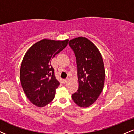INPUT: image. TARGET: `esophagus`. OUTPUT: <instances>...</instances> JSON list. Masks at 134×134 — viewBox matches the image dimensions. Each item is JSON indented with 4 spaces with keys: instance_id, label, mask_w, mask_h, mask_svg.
Listing matches in <instances>:
<instances>
[{
    "instance_id": "obj_1",
    "label": "esophagus",
    "mask_w": 134,
    "mask_h": 134,
    "mask_svg": "<svg viewBox=\"0 0 134 134\" xmlns=\"http://www.w3.org/2000/svg\"><path fill=\"white\" fill-rule=\"evenodd\" d=\"M69 81V79H64V80H63V82H64V83H67V82Z\"/></svg>"
}]
</instances>
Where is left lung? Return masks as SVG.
<instances>
[{
    "instance_id": "8db88e82",
    "label": "left lung",
    "mask_w": 134,
    "mask_h": 134,
    "mask_svg": "<svg viewBox=\"0 0 134 134\" xmlns=\"http://www.w3.org/2000/svg\"><path fill=\"white\" fill-rule=\"evenodd\" d=\"M69 44L76 57L79 80V88L72 98L79 107H88L104 88L105 72L102 55L96 45L83 37L70 40Z\"/></svg>"
}]
</instances>
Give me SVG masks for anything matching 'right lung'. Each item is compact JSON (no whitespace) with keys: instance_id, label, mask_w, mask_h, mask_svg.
I'll use <instances>...</instances> for the list:
<instances>
[{"instance_id":"1","label":"right lung","mask_w":134,"mask_h":134,"mask_svg":"<svg viewBox=\"0 0 134 134\" xmlns=\"http://www.w3.org/2000/svg\"><path fill=\"white\" fill-rule=\"evenodd\" d=\"M68 41L45 38L32 45L24 55L20 70L21 85L30 102L37 107H44L54 99L60 83L51 60L65 49Z\"/></svg>"}]
</instances>
